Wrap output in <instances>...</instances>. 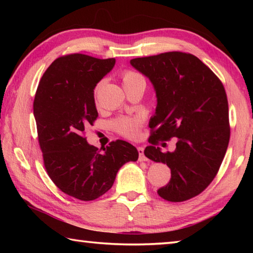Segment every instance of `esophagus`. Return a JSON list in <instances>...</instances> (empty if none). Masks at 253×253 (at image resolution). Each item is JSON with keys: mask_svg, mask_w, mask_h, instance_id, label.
<instances>
[{"mask_svg": "<svg viewBox=\"0 0 253 253\" xmlns=\"http://www.w3.org/2000/svg\"><path fill=\"white\" fill-rule=\"evenodd\" d=\"M137 149H138V154H139V156H138V161H139V162H145V161H147V158L145 157V155H144V148H143V147H138Z\"/></svg>", "mask_w": 253, "mask_h": 253, "instance_id": "obj_1", "label": "esophagus"}]
</instances>
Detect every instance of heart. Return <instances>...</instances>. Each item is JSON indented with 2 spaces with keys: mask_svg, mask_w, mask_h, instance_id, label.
Instances as JSON below:
<instances>
[{
  "mask_svg": "<svg viewBox=\"0 0 253 253\" xmlns=\"http://www.w3.org/2000/svg\"><path fill=\"white\" fill-rule=\"evenodd\" d=\"M138 79H143V78L139 75H137L132 71H126L125 74L123 75L124 84L131 83V81L138 80ZM99 87H100V84L97 85L95 92L98 91V88ZM142 124H143V121L140 118L122 117L114 123V127L119 134L127 137V138H137L140 134V127H142Z\"/></svg>",
  "mask_w": 253,
  "mask_h": 253,
  "instance_id": "heart-1",
  "label": "heart"
}]
</instances>
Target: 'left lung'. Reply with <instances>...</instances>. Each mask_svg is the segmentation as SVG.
<instances>
[{"label":"left lung","instance_id":"obj_1","mask_svg":"<svg viewBox=\"0 0 253 253\" xmlns=\"http://www.w3.org/2000/svg\"><path fill=\"white\" fill-rule=\"evenodd\" d=\"M156 93L153 135L145 156L170 169V181L157 191L170 202L203 192L215 177L230 139L229 106L223 84L208 66L190 53L166 52L130 60ZM177 138L173 152H163L158 139Z\"/></svg>","mask_w":253,"mask_h":253}]
</instances>
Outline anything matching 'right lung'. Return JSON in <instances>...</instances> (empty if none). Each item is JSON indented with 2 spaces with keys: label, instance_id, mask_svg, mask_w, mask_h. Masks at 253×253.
<instances>
[{
  "label": "right lung",
  "instance_id": "1",
  "mask_svg": "<svg viewBox=\"0 0 253 253\" xmlns=\"http://www.w3.org/2000/svg\"><path fill=\"white\" fill-rule=\"evenodd\" d=\"M116 60L75 53L58 58L42 76L33 115L46 172L63 193L92 201L110 190L119 169L138 160V151L116 140L98 151L84 137L98 116L97 84Z\"/></svg>",
  "mask_w": 253,
  "mask_h": 253
}]
</instances>
